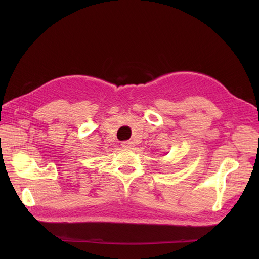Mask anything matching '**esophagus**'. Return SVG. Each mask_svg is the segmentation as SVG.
<instances>
[{"instance_id": "obj_1", "label": "esophagus", "mask_w": 259, "mask_h": 259, "mask_svg": "<svg viewBox=\"0 0 259 259\" xmlns=\"http://www.w3.org/2000/svg\"><path fill=\"white\" fill-rule=\"evenodd\" d=\"M134 146V143L130 142V140H126V142H122V147L123 148H132Z\"/></svg>"}]
</instances>
